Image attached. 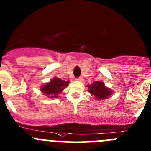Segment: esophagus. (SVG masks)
Returning <instances> with one entry per match:
<instances>
[{
  "instance_id": "34e87169",
  "label": "esophagus",
  "mask_w": 151,
  "mask_h": 151,
  "mask_svg": "<svg viewBox=\"0 0 151 151\" xmlns=\"http://www.w3.org/2000/svg\"><path fill=\"white\" fill-rule=\"evenodd\" d=\"M77 80H78V81H80V82H82L83 80V78L82 77H78V78H77Z\"/></svg>"
}]
</instances>
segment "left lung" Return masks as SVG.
Masks as SVG:
<instances>
[{"label":"left lung","instance_id":"1","mask_svg":"<svg viewBox=\"0 0 151 151\" xmlns=\"http://www.w3.org/2000/svg\"><path fill=\"white\" fill-rule=\"evenodd\" d=\"M89 92L95 96L96 99L103 100L109 97L112 94V91L106 88L102 82L96 81L89 85Z\"/></svg>","mask_w":151,"mask_h":151}]
</instances>
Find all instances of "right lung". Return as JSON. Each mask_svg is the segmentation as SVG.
<instances>
[{"instance_id": "obj_1", "label": "right lung", "mask_w": 151, "mask_h": 151, "mask_svg": "<svg viewBox=\"0 0 151 151\" xmlns=\"http://www.w3.org/2000/svg\"><path fill=\"white\" fill-rule=\"evenodd\" d=\"M68 83V81H64L59 78H54L49 83L43 85L41 91L45 95L50 96V98H57L58 95L62 92Z\"/></svg>"}]
</instances>
